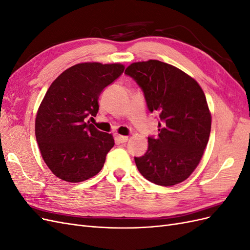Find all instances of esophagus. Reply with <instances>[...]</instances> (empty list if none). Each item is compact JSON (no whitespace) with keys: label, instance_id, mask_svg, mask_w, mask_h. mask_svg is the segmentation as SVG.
I'll return each instance as SVG.
<instances>
[{"label":"esophagus","instance_id":"esophagus-1","mask_svg":"<svg viewBox=\"0 0 250 250\" xmlns=\"http://www.w3.org/2000/svg\"><path fill=\"white\" fill-rule=\"evenodd\" d=\"M116 140L119 142V143H121V144H124V143H126L127 141H128V137H126V135H117V138H116Z\"/></svg>","mask_w":250,"mask_h":250}]
</instances>
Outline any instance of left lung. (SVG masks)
Returning a JSON list of instances; mask_svg holds the SVG:
<instances>
[{
	"label": "left lung",
	"instance_id": "obj_1",
	"mask_svg": "<svg viewBox=\"0 0 250 250\" xmlns=\"http://www.w3.org/2000/svg\"><path fill=\"white\" fill-rule=\"evenodd\" d=\"M144 92L150 112L160 113V133L134 157L142 175L158 186L183 183L197 168L206 149L211 116L202 88L176 66L150 59L125 70Z\"/></svg>",
	"mask_w": 250,
	"mask_h": 250
}]
</instances>
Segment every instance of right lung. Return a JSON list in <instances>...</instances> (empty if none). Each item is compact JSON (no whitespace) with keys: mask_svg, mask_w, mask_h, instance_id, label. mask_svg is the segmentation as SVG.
<instances>
[{"mask_svg":"<svg viewBox=\"0 0 250 250\" xmlns=\"http://www.w3.org/2000/svg\"><path fill=\"white\" fill-rule=\"evenodd\" d=\"M124 69L121 63L83 62L52 82L36 113L35 137L42 160L58 178L80 183L101 171L115 140L85 118L96 117L101 92Z\"/></svg>","mask_w":250,"mask_h":250,"instance_id":"add662e5","label":"right lung"}]
</instances>
